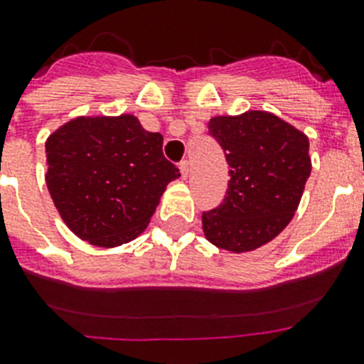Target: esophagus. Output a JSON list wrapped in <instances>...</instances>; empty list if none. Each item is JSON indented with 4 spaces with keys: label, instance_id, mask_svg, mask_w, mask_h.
Here are the masks:
<instances>
[{
    "label": "esophagus",
    "instance_id": "1",
    "mask_svg": "<svg viewBox=\"0 0 364 364\" xmlns=\"http://www.w3.org/2000/svg\"><path fill=\"white\" fill-rule=\"evenodd\" d=\"M178 169H180V175H182V178H188V176H189V162H188V160H182V162L178 164Z\"/></svg>",
    "mask_w": 364,
    "mask_h": 364
}]
</instances>
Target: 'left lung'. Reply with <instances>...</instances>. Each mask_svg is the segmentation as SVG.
<instances>
[{
  "mask_svg": "<svg viewBox=\"0 0 364 364\" xmlns=\"http://www.w3.org/2000/svg\"><path fill=\"white\" fill-rule=\"evenodd\" d=\"M208 127L226 153L230 180L222 204L202 213L204 237L226 252H253L294 218L311 173L310 142L268 111L213 117Z\"/></svg>",
  "mask_w": 364,
  "mask_h": 364,
  "instance_id": "1",
  "label": "left lung"
}]
</instances>
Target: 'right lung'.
Masks as SVG:
<instances>
[{
	"mask_svg": "<svg viewBox=\"0 0 364 364\" xmlns=\"http://www.w3.org/2000/svg\"><path fill=\"white\" fill-rule=\"evenodd\" d=\"M162 142L131 112L76 117L53 131L45 182L65 226L100 247L144 233L167 184L180 176L164 159Z\"/></svg>",
	"mask_w": 364,
	"mask_h": 364,
	"instance_id": "right-lung-1",
	"label": "right lung"
}]
</instances>
